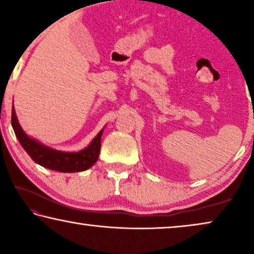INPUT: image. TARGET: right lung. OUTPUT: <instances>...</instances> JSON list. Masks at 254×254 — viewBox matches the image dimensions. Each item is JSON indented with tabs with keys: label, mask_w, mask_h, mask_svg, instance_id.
<instances>
[{
	"label": "right lung",
	"mask_w": 254,
	"mask_h": 254,
	"mask_svg": "<svg viewBox=\"0 0 254 254\" xmlns=\"http://www.w3.org/2000/svg\"><path fill=\"white\" fill-rule=\"evenodd\" d=\"M11 125H12L18 141H19L25 151L28 153V156L36 164L49 168L51 171L63 173L82 172L90 168L98 159L103 131H100L96 135V137L91 141L90 144L81 151L64 152L43 145L25 133L21 129L19 123H18L14 110L12 111V116H11Z\"/></svg>",
	"instance_id": "right-lung-1"
}]
</instances>
